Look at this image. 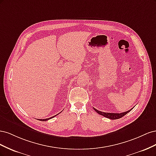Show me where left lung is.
Masks as SVG:
<instances>
[{
	"instance_id": "left-lung-1",
	"label": "left lung",
	"mask_w": 156,
	"mask_h": 156,
	"mask_svg": "<svg viewBox=\"0 0 156 156\" xmlns=\"http://www.w3.org/2000/svg\"><path fill=\"white\" fill-rule=\"evenodd\" d=\"M94 109L95 110V111L96 112H98V114H100V115H101L103 116H105V117L107 118V119H111V120H116V119H120V118L125 116L127 114V113H128L129 112H130L132 109H133V108H131V109H129V111H127L124 112H122V113L104 112H101V111H98V110L96 109V108H94Z\"/></svg>"
}]
</instances>
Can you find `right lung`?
Instances as JSON below:
<instances>
[{
  "label": "right lung",
  "mask_w": 156,
  "mask_h": 156,
  "mask_svg": "<svg viewBox=\"0 0 156 156\" xmlns=\"http://www.w3.org/2000/svg\"><path fill=\"white\" fill-rule=\"evenodd\" d=\"M56 115H55V116H52V117H51V118H49V119H39V120H41V121H47V120H49V119H53V117L56 116Z\"/></svg>",
  "instance_id": "1"
}]
</instances>
